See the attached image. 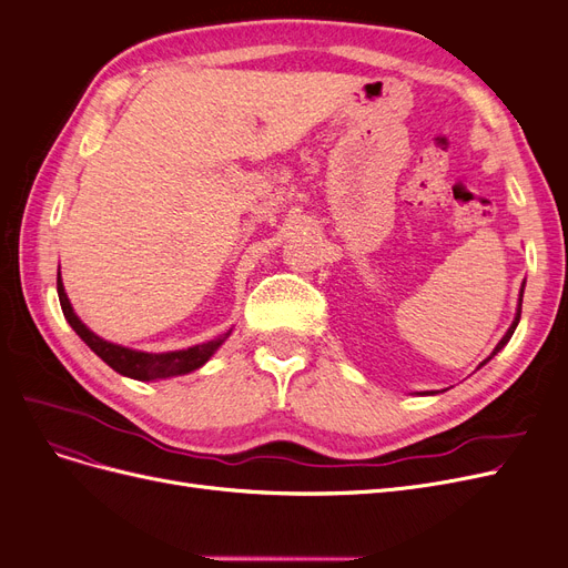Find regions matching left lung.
I'll use <instances>...</instances> for the list:
<instances>
[{"mask_svg": "<svg viewBox=\"0 0 568 568\" xmlns=\"http://www.w3.org/2000/svg\"><path fill=\"white\" fill-rule=\"evenodd\" d=\"M524 286H526V282L521 284V291H519V305H517V315H514V322L509 324V329H507V334L500 338V343H497V346H495V351L490 353V357H486L484 359V363H480L478 367H484L486 363H488V359H493V355H497V353H500L505 346H507V341L511 338V334H514V329H517V324H519V320H521V301H524Z\"/></svg>", "mask_w": 568, "mask_h": 568, "instance_id": "obj_1", "label": "left lung"}]
</instances>
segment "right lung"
Masks as SVG:
<instances>
[{"instance_id":"add662e5","label":"right lung","mask_w":568,"mask_h":568,"mask_svg":"<svg viewBox=\"0 0 568 568\" xmlns=\"http://www.w3.org/2000/svg\"><path fill=\"white\" fill-rule=\"evenodd\" d=\"M57 291H59V301H61V311L68 320V324L73 326V332L88 343V346L104 359V363L115 369L118 374L123 376H130V379H136V382H156V379H170V376H182V374H189L194 372L199 367H203L209 359L215 355V351L225 343L232 334L225 332L220 334L217 338L213 341H205V343H199V346H192V348H184V351H170V353H144V351H132V348H125V346H118V343H111L106 338L97 336L88 324H84L75 311L71 301H68L65 296V288H63V282H61V272L57 277Z\"/></svg>"}]
</instances>
